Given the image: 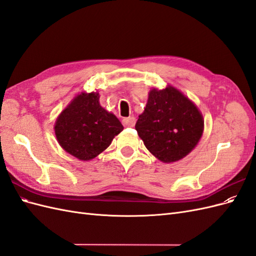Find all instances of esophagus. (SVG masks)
Wrapping results in <instances>:
<instances>
[{
    "label": "esophagus",
    "instance_id": "esophagus-1",
    "mask_svg": "<svg viewBox=\"0 0 256 256\" xmlns=\"http://www.w3.org/2000/svg\"><path fill=\"white\" fill-rule=\"evenodd\" d=\"M122 124H124V126H126V127H134L136 124V118H134V116H129V118H126L122 120Z\"/></svg>",
    "mask_w": 256,
    "mask_h": 256
}]
</instances>
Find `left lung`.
<instances>
[{"label":"left lung","instance_id":"obj_1","mask_svg":"<svg viewBox=\"0 0 256 256\" xmlns=\"http://www.w3.org/2000/svg\"><path fill=\"white\" fill-rule=\"evenodd\" d=\"M136 130L146 148L164 164L184 158L204 131L203 115L182 92L171 85L152 88Z\"/></svg>","mask_w":256,"mask_h":256}]
</instances>
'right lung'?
I'll list each match as a JSON object with an SVG mask.
<instances>
[{
	"label": "right lung",
	"instance_id": "obj_1",
	"mask_svg": "<svg viewBox=\"0 0 256 256\" xmlns=\"http://www.w3.org/2000/svg\"><path fill=\"white\" fill-rule=\"evenodd\" d=\"M124 127L99 104L96 92L76 95L58 116L54 132L62 148L81 161H90L110 146Z\"/></svg>",
	"mask_w": 256,
	"mask_h": 256
}]
</instances>
